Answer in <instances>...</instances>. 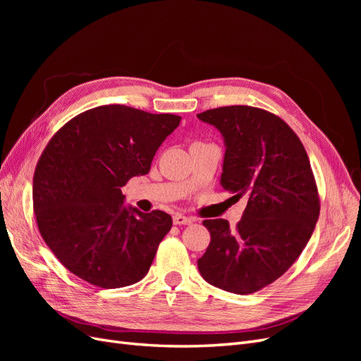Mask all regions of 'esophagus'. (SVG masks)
<instances>
[{"label": "esophagus", "instance_id": "34e87169", "mask_svg": "<svg viewBox=\"0 0 361 361\" xmlns=\"http://www.w3.org/2000/svg\"><path fill=\"white\" fill-rule=\"evenodd\" d=\"M173 223L178 224V226H180V224H191L192 220H191L190 216H185L182 214H176V215L173 216Z\"/></svg>", "mask_w": 361, "mask_h": 361}]
</instances>
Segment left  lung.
Returning a JSON list of instances; mask_svg holds the SVG:
<instances>
[{"mask_svg": "<svg viewBox=\"0 0 361 361\" xmlns=\"http://www.w3.org/2000/svg\"><path fill=\"white\" fill-rule=\"evenodd\" d=\"M197 117L224 137L221 187L247 199L236 227L204 220L211 243L197 260L202 277L247 295L281 277L307 245L319 216V194L301 140L279 116L248 105L212 108Z\"/></svg>", "mask_w": 361, "mask_h": 361, "instance_id": "obj_1", "label": "left lung"}]
</instances>
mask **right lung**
Instances as JSON below:
<instances>
[{"label": "right lung", "mask_w": 361, "mask_h": 361, "mask_svg": "<svg viewBox=\"0 0 361 361\" xmlns=\"http://www.w3.org/2000/svg\"><path fill=\"white\" fill-rule=\"evenodd\" d=\"M180 116L102 105L71 118L48 141L32 178L43 241L72 274L116 289L143 279L173 226L162 211L125 207L122 187L147 174Z\"/></svg>", "instance_id": "add662e5"}]
</instances>
